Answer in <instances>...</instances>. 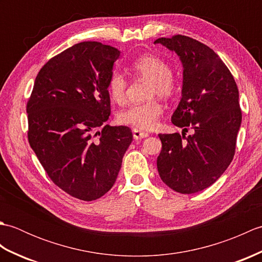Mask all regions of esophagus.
<instances>
[{
  "label": "esophagus",
  "mask_w": 262,
  "mask_h": 262,
  "mask_svg": "<svg viewBox=\"0 0 262 262\" xmlns=\"http://www.w3.org/2000/svg\"><path fill=\"white\" fill-rule=\"evenodd\" d=\"M147 136H148V133L141 132L138 129H133V137H134V140L136 141L142 140V138H146Z\"/></svg>",
  "instance_id": "1"
}]
</instances>
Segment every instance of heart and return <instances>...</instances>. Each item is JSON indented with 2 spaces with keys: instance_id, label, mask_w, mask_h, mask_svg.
Returning <instances> with one entry per match:
<instances>
[{
  "instance_id": "1",
  "label": "heart",
  "mask_w": 262,
  "mask_h": 262,
  "mask_svg": "<svg viewBox=\"0 0 262 262\" xmlns=\"http://www.w3.org/2000/svg\"><path fill=\"white\" fill-rule=\"evenodd\" d=\"M130 72L140 79L151 81L148 98L161 97L169 99L173 97L178 83L172 75L170 64L155 55H144L132 63ZM128 82L119 71H113L108 77L107 90L113 101L124 103L127 97ZM162 104L158 100H151L145 103L133 104L122 110L118 115V121L122 125L134 127L135 129H153L157 126L160 116L162 115Z\"/></svg>"
}]
</instances>
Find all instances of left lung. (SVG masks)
<instances>
[{"label": "left lung", "mask_w": 262, "mask_h": 262, "mask_svg": "<svg viewBox=\"0 0 262 262\" xmlns=\"http://www.w3.org/2000/svg\"><path fill=\"white\" fill-rule=\"evenodd\" d=\"M154 43L174 51L183 65L182 97L172 124L193 135L159 134L162 149L157 165L161 179L180 193L213 185L235 153L242 111L234 77L213 49L190 37L159 38Z\"/></svg>", "instance_id": "1"}]
</instances>
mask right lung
<instances>
[{
    "label": "right lung",
    "instance_id": "obj_1",
    "mask_svg": "<svg viewBox=\"0 0 262 262\" xmlns=\"http://www.w3.org/2000/svg\"><path fill=\"white\" fill-rule=\"evenodd\" d=\"M120 52L83 41L54 56L36 77L27 102L28 141L51 180L77 199L108 192L133 141L110 116L108 77ZM99 126L101 132H96Z\"/></svg>",
    "mask_w": 262,
    "mask_h": 262
}]
</instances>
